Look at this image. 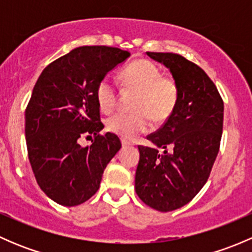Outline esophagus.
Wrapping results in <instances>:
<instances>
[{"label": "esophagus", "mask_w": 252, "mask_h": 252, "mask_svg": "<svg viewBox=\"0 0 252 252\" xmlns=\"http://www.w3.org/2000/svg\"><path fill=\"white\" fill-rule=\"evenodd\" d=\"M122 146L123 147H126V146H131V142L130 141H126V140H124V139H122Z\"/></svg>", "instance_id": "obj_1"}]
</instances>
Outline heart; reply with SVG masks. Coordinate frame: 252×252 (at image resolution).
Segmentation results:
<instances>
[{"label": "heart", "instance_id": "heart-1", "mask_svg": "<svg viewBox=\"0 0 252 252\" xmlns=\"http://www.w3.org/2000/svg\"><path fill=\"white\" fill-rule=\"evenodd\" d=\"M121 80L124 88L136 93L133 105L135 113L114 114L107 119L106 128L124 140H133L149 130L151 118L155 123L168 119L177 107L179 98L177 83L173 79L162 77L161 69L150 61L131 62L122 70ZM95 96L103 113H111L116 108V88L108 79H102L97 84Z\"/></svg>", "mask_w": 252, "mask_h": 252}]
</instances>
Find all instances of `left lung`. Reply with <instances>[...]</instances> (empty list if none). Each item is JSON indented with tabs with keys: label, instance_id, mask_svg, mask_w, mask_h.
Masks as SVG:
<instances>
[{
	"label": "left lung",
	"instance_id": "8db88e82",
	"mask_svg": "<svg viewBox=\"0 0 252 252\" xmlns=\"http://www.w3.org/2000/svg\"><path fill=\"white\" fill-rule=\"evenodd\" d=\"M146 55L168 68L179 98L166 123L147 136L156 147L139 146L135 191L147 206L169 212L191 201L207 182L220 151L224 106L199 65L177 53Z\"/></svg>",
	"mask_w": 252,
	"mask_h": 252
}]
</instances>
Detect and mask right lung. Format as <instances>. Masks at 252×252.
Masks as SVG:
<instances>
[{"label":"right lung","mask_w":252,"mask_h":252,"mask_svg":"<svg viewBox=\"0 0 252 252\" xmlns=\"http://www.w3.org/2000/svg\"><path fill=\"white\" fill-rule=\"evenodd\" d=\"M130 57L117 47L81 46L48 64L25 110L28 155L42 191L57 204L77 206L100 188L103 171L122 147L118 136L100 135L97 84ZM92 137L83 148L80 138Z\"/></svg>","instance_id":"right-lung-1"}]
</instances>
